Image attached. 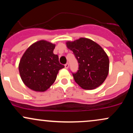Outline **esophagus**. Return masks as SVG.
I'll use <instances>...</instances> for the list:
<instances>
[{"label": "esophagus", "mask_w": 133, "mask_h": 133, "mask_svg": "<svg viewBox=\"0 0 133 133\" xmlns=\"http://www.w3.org/2000/svg\"><path fill=\"white\" fill-rule=\"evenodd\" d=\"M64 65H65V69H68V68H69V64L68 63H66Z\"/></svg>", "instance_id": "obj_1"}]
</instances>
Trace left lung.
<instances>
[{"mask_svg": "<svg viewBox=\"0 0 133 133\" xmlns=\"http://www.w3.org/2000/svg\"><path fill=\"white\" fill-rule=\"evenodd\" d=\"M79 64L78 70L72 72L74 81L84 89H93L101 85L109 72V61L99 44L86 38L68 42Z\"/></svg>", "mask_w": 133, "mask_h": 133, "instance_id": "obj_1", "label": "left lung"}]
</instances>
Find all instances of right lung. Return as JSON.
<instances>
[{"mask_svg":"<svg viewBox=\"0 0 133 133\" xmlns=\"http://www.w3.org/2000/svg\"><path fill=\"white\" fill-rule=\"evenodd\" d=\"M54 44L45 41L35 42L26 50L20 61L19 70L23 82L35 91H46L56 81L64 65L53 53Z\"/></svg>","mask_w":133,"mask_h":133,"instance_id":"obj_1","label":"right lung"}]
</instances>
